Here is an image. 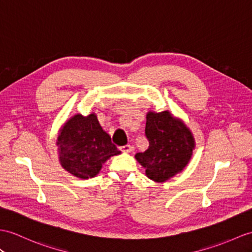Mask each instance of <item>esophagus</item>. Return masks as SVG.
Here are the masks:
<instances>
[{
  "mask_svg": "<svg viewBox=\"0 0 252 252\" xmlns=\"http://www.w3.org/2000/svg\"><path fill=\"white\" fill-rule=\"evenodd\" d=\"M120 150L122 151V152H124V153H129V152H131V146L129 145V144H126V145H124V146H121L120 147Z\"/></svg>",
  "mask_w": 252,
  "mask_h": 252,
  "instance_id": "34e87169",
  "label": "esophagus"
}]
</instances>
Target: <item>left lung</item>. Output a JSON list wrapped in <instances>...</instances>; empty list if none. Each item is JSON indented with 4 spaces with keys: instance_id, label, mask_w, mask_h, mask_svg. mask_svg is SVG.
<instances>
[{
    "instance_id": "obj_1",
    "label": "left lung",
    "mask_w": 252,
    "mask_h": 252,
    "mask_svg": "<svg viewBox=\"0 0 252 252\" xmlns=\"http://www.w3.org/2000/svg\"><path fill=\"white\" fill-rule=\"evenodd\" d=\"M145 136L150 143L149 149L137 153L136 159L145 168V173L152 181H168L181 172L191 158L194 147L192 134L169 111L147 113Z\"/></svg>"
}]
</instances>
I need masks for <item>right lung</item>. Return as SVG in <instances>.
Returning a JSON list of instances; mask_svg holds the SVG:
<instances>
[{
	"mask_svg": "<svg viewBox=\"0 0 252 252\" xmlns=\"http://www.w3.org/2000/svg\"><path fill=\"white\" fill-rule=\"evenodd\" d=\"M57 144L62 167L84 180L94 177L107 159L121 153L111 142V137L102 130L94 113L77 114L67 121Z\"/></svg>",
	"mask_w": 252,
	"mask_h": 252,
	"instance_id": "add662e5",
	"label": "right lung"
}]
</instances>
